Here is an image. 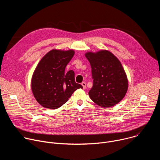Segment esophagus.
Returning a JSON list of instances; mask_svg holds the SVG:
<instances>
[{
  "instance_id": "34e87169",
  "label": "esophagus",
  "mask_w": 160,
  "mask_h": 160,
  "mask_svg": "<svg viewBox=\"0 0 160 160\" xmlns=\"http://www.w3.org/2000/svg\"><path fill=\"white\" fill-rule=\"evenodd\" d=\"M82 85L83 89H85L86 88V83L85 82H82Z\"/></svg>"
}]
</instances>
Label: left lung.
Wrapping results in <instances>:
<instances>
[{
  "mask_svg": "<svg viewBox=\"0 0 160 160\" xmlns=\"http://www.w3.org/2000/svg\"><path fill=\"white\" fill-rule=\"evenodd\" d=\"M92 68L93 87L88 92L93 102L103 108L120 102L128 87V79L118 59L107 50L85 54Z\"/></svg>",
  "mask_w": 160,
  "mask_h": 160,
  "instance_id": "obj_1",
  "label": "left lung"
}]
</instances>
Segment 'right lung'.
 Listing matches in <instances>:
<instances>
[{"label": "right lung", "instance_id": "right-lung-1", "mask_svg": "<svg viewBox=\"0 0 160 160\" xmlns=\"http://www.w3.org/2000/svg\"><path fill=\"white\" fill-rule=\"evenodd\" d=\"M75 54L73 50L52 49L38 62L33 72L31 87L37 101L43 108L57 109L66 103L72 94L83 87L75 82L73 70L65 68Z\"/></svg>", "mask_w": 160, "mask_h": 160}]
</instances>
